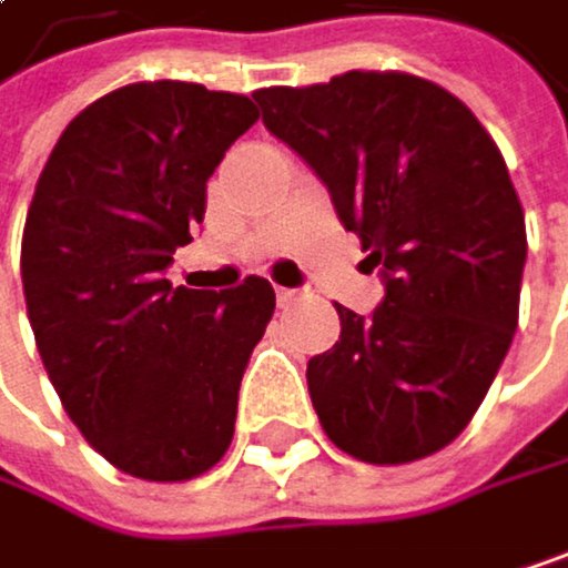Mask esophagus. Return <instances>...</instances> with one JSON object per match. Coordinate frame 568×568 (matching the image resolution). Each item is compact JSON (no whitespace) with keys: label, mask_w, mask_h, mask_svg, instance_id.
<instances>
[{"label":"esophagus","mask_w":568,"mask_h":568,"mask_svg":"<svg viewBox=\"0 0 568 568\" xmlns=\"http://www.w3.org/2000/svg\"><path fill=\"white\" fill-rule=\"evenodd\" d=\"M275 300H278L282 310H286V306H293V303L300 300V293H296V290H286V286H278V290H275Z\"/></svg>","instance_id":"1"}]
</instances>
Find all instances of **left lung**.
Masks as SVG:
<instances>
[{"label":"left lung","instance_id":"left-lung-1","mask_svg":"<svg viewBox=\"0 0 568 568\" xmlns=\"http://www.w3.org/2000/svg\"><path fill=\"white\" fill-rule=\"evenodd\" d=\"M252 97L384 275L374 316L336 306L339 339L306 367L326 437L367 465L440 452L518 326L529 242L498 144L455 93L410 73L349 70Z\"/></svg>","mask_w":568,"mask_h":568}]
</instances>
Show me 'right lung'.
<instances>
[{
    "instance_id": "add662e5",
    "label": "right lung",
    "mask_w": 568,
    "mask_h": 568,
    "mask_svg": "<svg viewBox=\"0 0 568 568\" xmlns=\"http://www.w3.org/2000/svg\"><path fill=\"white\" fill-rule=\"evenodd\" d=\"M242 93L120 87L60 134L22 232V293L43 367L80 434L120 471L187 481L222 462L275 293L171 286L205 184L255 124Z\"/></svg>"
}]
</instances>
